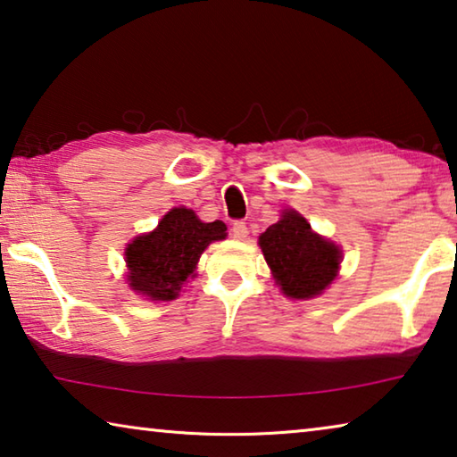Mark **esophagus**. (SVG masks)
<instances>
[{"instance_id": "obj_1", "label": "esophagus", "mask_w": 457, "mask_h": 457, "mask_svg": "<svg viewBox=\"0 0 457 457\" xmlns=\"http://www.w3.org/2000/svg\"><path fill=\"white\" fill-rule=\"evenodd\" d=\"M231 236L236 239H245L247 237L245 221H234V226H231Z\"/></svg>"}]
</instances>
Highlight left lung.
I'll list each match as a JSON object with an SVG mask.
<instances>
[{
    "label": "left lung",
    "mask_w": 457,
    "mask_h": 457,
    "mask_svg": "<svg viewBox=\"0 0 457 457\" xmlns=\"http://www.w3.org/2000/svg\"><path fill=\"white\" fill-rule=\"evenodd\" d=\"M276 284L290 298H312L335 280L340 252L335 244L314 234L303 215L284 212L280 221L260 236Z\"/></svg>",
    "instance_id": "8db88e82"
}]
</instances>
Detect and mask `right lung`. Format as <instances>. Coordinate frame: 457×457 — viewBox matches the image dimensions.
<instances>
[{"mask_svg":"<svg viewBox=\"0 0 457 457\" xmlns=\"http://www.w3.org/2000/svg\"><path fill=\"white\" fill-rule=\"evenodd\" d=\"M226 223H204L185 207L169 212L154 231L127 247L130 288L153 300H173L195 272L207 245L226 237Z\"/></svg>","mask_w":457,"mask_h":457,"instance_id":"1","label":"right lung"}]
</instances>
